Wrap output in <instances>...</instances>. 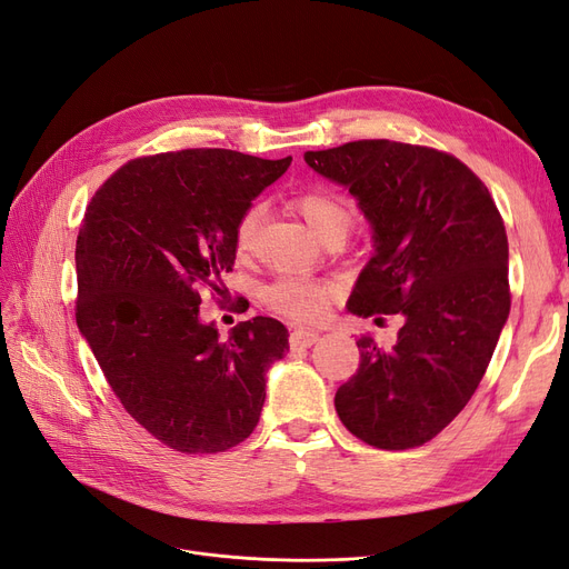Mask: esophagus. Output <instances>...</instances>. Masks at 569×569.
Wrapping results in <instances>:
<instances>
[{
    "label": "esophagus",
    "mask_w": 569,
    "mask_h": 569,
    "mask_svg": "<svg viewBox=\"0 0 569 569\" xmlns=\"http://www.w3.org/2000/svg\"><path fill=\"white\" fill-rule=\"evenodd\" d=\"M290 345L292 347H311L317 340H319V333L315 331H302V328H298V331H290Z\"/></svg>",
    "instance_id": "esophagus-1"
}]
</instances>
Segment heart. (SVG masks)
Here are the masks:
<instances>
[{
	"label": "heart",
	"mask_w": 569,
	"mask_h": 569,
	"mask_svg": "<svg viewBox=\"0 0 569 569\" xmlns=\"http://www.w3.org/2000/svg\"><path fill=\"white\" fill-rule=\"evenodd\" d=\"M292 208H296L307 224L315 229L321 241H333V238L350 236L357 222V208L347 196L323 189L309 187L292 196ZM262 222V208L252 206L243 212L236 224V250L246 254L254 246V236ZM340 296V288L333 281L326 279H305V277H279L269 281L260 298L267 309L277 311L279 317L298 321V323H315L323 319Z\"/></svg>",
	"instance_id": "obj_1"
}]
</instances>
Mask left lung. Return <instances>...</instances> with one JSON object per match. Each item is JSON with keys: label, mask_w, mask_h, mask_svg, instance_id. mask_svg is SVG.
I'll list each match as a JSON object with an SVG mask.
<instances>
[{"label": "left lung", "mask_w": 569, "mask_h": 569, "mask_svg": "<svg viewBox=\"0 0 569 569\" xmlns=\"http://www.w3.org/2000/svg\"><path fill=\"white\" fill-rule=\"evenodd\" d=\"M305 160L350 189L373 227L376 254L350 311L405 317L392 347L357 340L359 369L338 388L336 411L376 449L426 445L478 390L508 319L501 212L466 162L430 146L359 139Z\"/></svg>", "instance_id": "obj_1"}]
</instances>
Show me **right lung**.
I'll use <instances>...</instances> for the list:
<instances>
[{"mask_svg":"<svg viewBox=\"0 0 569 569\" xmlns=\"http://www.w3.org/2000/svg\"><path fill=\"white\" fill-rule=\"evenodd\" d=\"M292 158L184 149L124 162L91 196L76 246V319L124 411L181 453L241 445L264 405L286 326L254 317L219 340L200 292L224 302L236 224Z\"/></svg>","mask_w":569,"mask_h":569,"instance_id":"add662e5","label":"right lung"}]
</instances>
